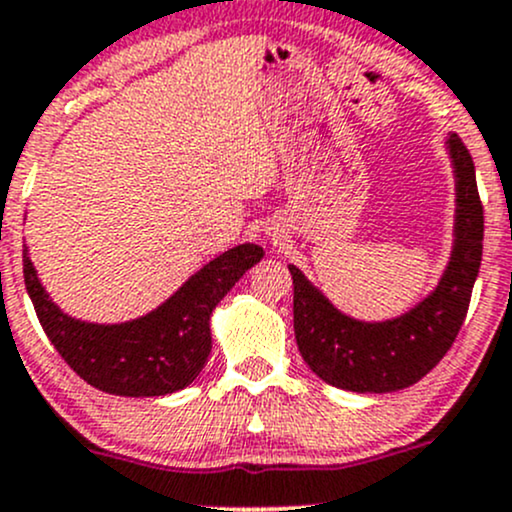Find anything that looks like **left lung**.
Wrapping results in <instances>:
<instances>
[{
  "instance_id": "left-lung-1",
  "label": "left lung",
  "mask_w": 512,
  "mask_h": 512,
  "mask_svg": "<svg viewBox=\"0 0 512 512\" xmlns=\"http://www.w3.org/2000/svg\"><path fill=\"white\" fill-rule=\"evenodd\" d=\"M454 173L452 254L437 285L408 312L388 320H356L339 310L298 266L293 322L305 364L334 388L393 393L420 381L454 344L483 254V207L471 153L456 134L444 141Z\"/></svg>"
}]
</instances>
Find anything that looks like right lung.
<instances>
[{"label":"right lung","instance_id":"right-lung-1","mask_svg":"<svg viewBox=\"0 0 512 512\" xmlns=\"http://www.w3.org/2000/svg\"><path fill=\"white\" fill-rule=\"evenodd\" d=\"M261 258L258 244L232 246L192 273L156 310L114 324L85 322L60 310L26 246L24 280L43 332L82 381L112 395L153 398L188 388L200 376L212 351V310Z\"/></svg>","mask_w":512,"mask_h":512}]
</instances>
